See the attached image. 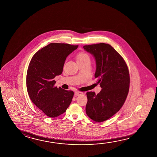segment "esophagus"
<instances>
[{
    "label": "esophagus",
    "mask_w": 157,
    "mask_h": 157,
    "mask_svg": "<svg viewBox=\"0 0 157 157\" xmlns=\"http://www.w3.org/2000/svg\"><path fill=\"white\" fill-rule=\"evenodd\" d=\"M83 94V93L82 92V91H75V95H77V96H79V95H82Z\"/></svg>",
    "instance_id": "1"
}]
</instances>
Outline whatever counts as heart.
Segmentation results:
<instances>
[{
	"mask_svg": "<svg viewBox=\"0 0 157 157\" xmlns=\"http://www.w3.org/2000/svg\"><path fill=\"white\" fill-rule=\"evenodd\" d=\"M77 62H83L85 61H90V57L86 53L80 52L77 56Z\"/></svg>",
	"mask_w": 157,
	"mask_h": 157,
	"instance_id": "1",
	"label": "heart"
}]
</instances>
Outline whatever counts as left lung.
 I'll return each instance as SVG.
<instances>
[{
  "instance_id": "obj_1",
  "label": "left lung",
  "mask_w": 157,
  "mask_h": 157,
  "mask_svg": "<svg viewBox=\"0 0 157 157\" xmlns=\"http://www.w3.org/2000/svg\"><path fill=\"white\" fill-rule=\"evenodd\" d=\"M83 48L95 58V78L102 89L97 95L94 91L86 93V113L92 120L101 122L124 105L129 91V71L124 58L110 44L99 43Z\"/></svg>"
}]
</instances>
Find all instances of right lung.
Returning <instances> with one entry per match:
<instances>
[{
    "instance_id": "obj_1",
    "label": "right lung",
    "mask_w": 157,
    "mask_h": 157,
    "mask_svg": "<svg viewBox=\"0 0 157 157\" xmlns=\"http://www.w3.org/2000/svg\"><path fill=\"white\" fill-rule=\"evenodd\" d=\"M78 45L51 43L33 56L28 67L26 88L31 100L46 115L53 118L66 111L74 92L55 86L67 56Z\"/></svg>"
}]
</instances>
